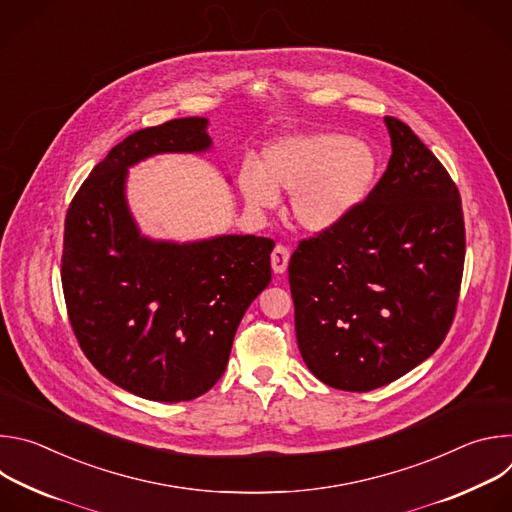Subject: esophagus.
Instances as JSON below:
<instances>
[{
  "mask_svg": "<svg viewBox=\"0 0 512 512\" xmlns=\"http://www.w3.org/2000/svg\"><path fill=\"white\" fill-rule=\"evenodd\" d=\"M289 263V249L283 245H275L273 253H271V267L275 273H283L287 269Z\"/></svg>",
  "mask_w": 512,
  "mask_h": 512,
  "instance_id": "1",
  "label": "esophagus"
}]
</instances>
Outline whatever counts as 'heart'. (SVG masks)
<instances>
[{"mask_svg": "<svg viewBox=\"0 0 512 512\" xmlns=\"http://www.w3.org/2000/svg\"><path fill=\"white\" fill-rule=\"evenodd\" d=\"M377 156L369 143L334 131L289 133L263 150L261 164H245L239 190L253 210H267L277 194H291L296 221L314 233L338 225L369 194Z\"/></svg>", "mask_w": 512, "mask_h": 512, "instance_id": "obj_1", "label": "heart"}]
</instances>
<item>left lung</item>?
I'll use <instances>...</instances> for the list:
<instances>
[{
	"label": "left lung",
	"mask_w": 512,
	"mask_h": 512,
	"mask_svg": "<svg viewBox=\"0 0 512 512\" xmlns=\"http://www.w3.org/2000/svg\"><path fill=\"white\" fill-rule=\"evenodd\" d=\"M391 160L346 218L289 259L296 336L328 387L364 393L444 342L466 255L460 192L409 125L385 117Z\"/></svg>",
	"instance_id": "1"
}]
</instances>
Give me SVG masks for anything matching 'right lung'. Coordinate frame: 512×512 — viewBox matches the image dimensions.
I'll list each match as a JSON object with an SVG mask.
<instances>
[{
	"mask_svg": "<svg viewBox=\"0 0 512 512\" xmlns=\"http://www.w3.org/2000/svg\"><path fill=\"white\" fill-rule=\"evenodd\" d=\"M206 127L204 117H184L131 133L93 168L64 221L70 326L105 379L150 401H190L212 389L243 314L271 281L267 237L154 241L129 212L127 168L158 154L206 152Z\"/></svg>",
	"mask_w": 512,
	"mask_h": 512,
	"instance_id": "obj_1",
	"label": "right lung"
}]
</instances>
